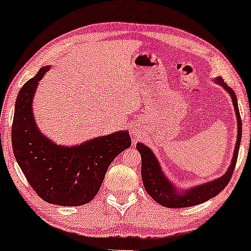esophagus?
Returning <instances> with one entry per match:
<instances>
[{"instance_id": "esophagus-1", "label": "esophagus", "mask_w": 251, "mask_h": 251, "mask_svg": "<svg viewBox=\"0 0 251 251\" xmlns=\"http://www.w3.org/2000/svg\"><path fill=\"white\" fill-rule=\"evenodd\" d=\"M131 133H132L133 137H136V138H139L140 129L137 128V126H133V128H131Z\"/></svg>"}]
</instances>
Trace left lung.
I'll return each mask as SVG.
<instances>
[{
	"label": "left lung",
	"instance_id": "1",
	"mask_svg": "<svg viewBox=\"0 0 251 251\" xmlns=\"http://www.w3.org/2000/svg\"><path fill=\"white\" fill-rule=\"evenodd\" d=\"M215 81L219 85H222L228 92L229 96H231L236 114V121H238V137H236V144L231 161V166L228 167L227 171L222 177L211 181H208V183L191 187L188 190L179 192V190H177V187L163 174L159 161H157L155 155H154L152 150L143 143L137 144V150H138L140 155H142V178L144 187H145L147 193L153 198V200L156 201L161 205H163V207L186 208L203 203V202L216 197V195H218L224 190L226 185L228 184L229 179H231L233 171H234L236 160H238L240 143H241V116H240L238 100H236L234 91L229 87H227V84L225 83L221 76L216 77Z\"/></svg>",
	"mask_w": 251,
	"mask_h": 251
}]
</instances>
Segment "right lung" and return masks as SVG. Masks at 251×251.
<instances>
[{"mask_svg":"<svg viewBox=\"0 0 251 251\" xmlns=\"http://www.w3.org/2000/svg\"><path fill=\"white\" fill-rule=\"evenodd\" d=\"M44 66L19 90L11 130L13 154L30 186L48 203L76 207L98 193L112 161L131 145L126 130L97 137L76 146L57 145L44 136L33 114Z\"/></svg>","mask_w":251,"mask_h":251,"instance_id":"1","label":"right lung"}]
</instances>
